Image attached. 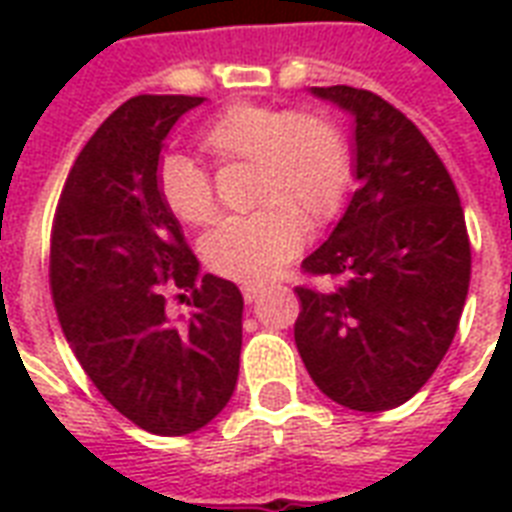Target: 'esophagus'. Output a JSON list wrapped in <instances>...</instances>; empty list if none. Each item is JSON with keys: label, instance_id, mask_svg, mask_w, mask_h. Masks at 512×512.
I'll use <instances>...</instances> for the list:
<instances>
[{"label": "esophagus", "instance_id": "esophagus-1", "mask_svg": "<svg viewBox=\"0 0 512 512\" xmlns=\"http://www.w3.org/2000/svg\"><path fill=\"white\" fill-rule=\"evenodd\" d=\"M260 292H263V284H241V295H244L247 303H255Z\"/></svg>", "mask_w": 512, "mask_h": 512}]
</instances>
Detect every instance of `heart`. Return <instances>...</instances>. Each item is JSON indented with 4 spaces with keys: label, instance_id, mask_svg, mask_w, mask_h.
<instances>
[{
    "label": "heart",
    "instance_id": "obj_1",
    "mask_svg": "<svg viewBox=\"0 0 512 512\" xmlns=\"http://www.w3.org/2000/svg\"><path fill=\"white\" fill-rule=\"evenodd\" d=\"M199 143L215 162L257 167L255 201L263 207L225 217L201 241L209 268L228 279L276 276L303 247V215L311 223L332 220L353 180V151L340 124L297 108L236 103L204 127ZM156 185L177 220L207 225L215 217L212 177L191 156H164Z\"/></svg>",
    "mask_w": 512,
    "mask_h": 512
}]
</instances>
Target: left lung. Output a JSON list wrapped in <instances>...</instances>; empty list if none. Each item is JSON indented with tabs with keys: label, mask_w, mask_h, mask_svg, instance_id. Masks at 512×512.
<instances>
[{
	"label": "left lung",
	"mask_w": 512,
	"mask_h": 512,
	"mask_svg": "<svg viewBox=\"0 0 512 512\" xmlns=\"http://www.w3.org/2000/svg\"><path fill=\"white\" fill-rule=\"evenodd\" d=\"M311 92L353 116L358 188L303 260L337 287L295 289V342L324 396L385 412L430 380L454 340L470 284L465 212L444 162L388 100L345 84Z\"/></svg>",
	"instance_id": "1"
}]
</instances>
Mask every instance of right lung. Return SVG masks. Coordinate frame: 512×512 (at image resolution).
<instances>
[{
	"instance_id": "right-lung-1",
	"label": "right lung",
	"mask_w": 512,
	"mask_h": 512,
	"mask_svg": "<svg viewBox=\"0 0 512 512\" xmlns=\"http://www.w3.org/2000/svg\"><path fill=\"white\" fill-rule=\"evenodd\" d=\"M201 103L138 95L116 108L76 156L52 220L60 329L108 404L156 436L204 428L239 380L244 297L233 281L199 276L156 185L164 138ZM164 286L192 292L188 320L166 313Z\"/></svg>"
}]
</instances>
